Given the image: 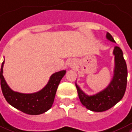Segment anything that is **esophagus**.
<instances>
[{
  "instance_id": "esophagus-1",
  "label": "esophagus",
  "mask_w": 132,
  "mask_h": 132,
  "mask_svg": "<svg viewBox=\"0 0 132 132\" xmlns=\"http://www.w3.org/2000/svg\"><path fill=\"white\" fill-rule=\"evenodd\" d=\"M68 66H70V67L75 66V62H73V61H70V62H68Z\"/></svg>"
}]
</instances>
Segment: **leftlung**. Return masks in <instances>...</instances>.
<instances>
[{
    "instance_id": "left-lung-1",
    "label": "left lung",
    "mask_w": 132,
    "mask_h": 132,
    "mask_svg": "<svg viewBox=\"0 0 132 132\" xmlns=\"http://www.w3.org/2000/svg\"><path fill=\"white\" fill-rule=\"evenodd\" d=\"M106 38L115 42L113 37L107 32ZM115 55V69L113 79L107 87L94 95L88 96L82 91L75 83L80 102L89 110L102 112L113 107L122 99L125 93L127 82V68L123 57L122 50L116 46L113 50Z\"/></svg>"
}]
</instances>
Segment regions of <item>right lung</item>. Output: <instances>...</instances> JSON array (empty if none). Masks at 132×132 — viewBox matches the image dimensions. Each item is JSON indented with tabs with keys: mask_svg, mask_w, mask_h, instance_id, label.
Here are the masks:
<instances>
[{
	"mask_svg": "<svg viewBox=\"0 0 132 132\" xmlns=\"http://www.w3.org/2000/svg\"><path fill=\"white\" fill-rule=\"evenodd\" d=\"M3 64L4 61L1 68V86L4 97L10 105L30 115H39L51 108L59 82L65 75L66 70L53 74L47 85L39 92L25 94L15 92L8 86L3 75Z\"/></svg>",
	"mask_w": 132,
	"mask_h": 132,
	"instance_id": "1",
	"label": "right lung"
}]
</instances>
